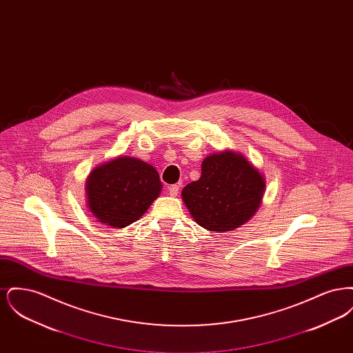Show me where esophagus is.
<instances>
[{
	"label": "esophagus",
	"mask_w": 353,
	"mask_h": 353,
	"mask_svg": "<svg viewBox=\"0 0 353 353\" xmlns=\"http://www.w3.org/2000/svg\"><path fill=\"white\" fill-rule=\"evenodd\" d=\"M179 190H180V185H170L168 188L169 194H170L172 197H176V196L179 194Z\"/></svg>",
	"instance_id": "esophagus-1"
}]
</instances>
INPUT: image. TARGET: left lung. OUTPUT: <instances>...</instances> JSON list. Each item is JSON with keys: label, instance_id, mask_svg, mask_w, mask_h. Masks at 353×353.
<instances>
[{"label": "left lung", "instance_id": "1", "mask_svg": "<svg viewBox=\"0 0 353 353\" xmlns=\"http://www.w3.org/2000/svg\"><path fill=\"white\" fill-rule=\"evenodd\" d=\"M265 192L258 169L239 153L226 151L202 161L201 177L183 189V200L203 229L232 232L252 219Z\"/></svg>", "mask_w": 353, "mask_h": 353}]
</instances>
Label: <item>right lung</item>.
<instances>
[{
  "instance_id": "obj_1",
  "label": "right lung",
  "mask_w": 353,
  "mask_h": 353,
  "mask_svg": "<svg viewBox=\"0 0 353 353\" xmlns=\"http://www.w3.org/2000/svg\"><path fill=\"white\" fill-rule=\"evenodd\" d=\"M160 190L161 181L156 169L124 156L94 169L87 180L91 213L111 228H125L140 219Z\"/></svg>"
}]
</instances>
